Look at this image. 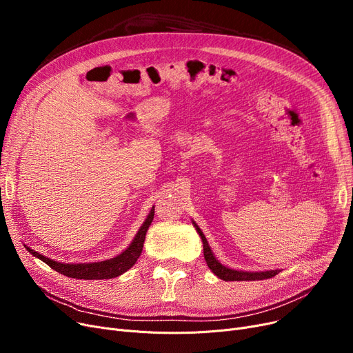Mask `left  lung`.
<instances>
[{
    "instance_id": "left-lung-1",
    "label": "left lung",
    "mask_w": 353,
    "mask_h": 353,
    "mask_svg": "<svg viewBox=\"0 0 353 353\" xmlns=\"http://www.w3.org/2000/svg\"><path fill=\"white\" fill-rule=\"evenodd\" d=\"M192 223L196 229V232L199 233L201 242H203V253H205V259L206 263L209 266V269L219 277V279L225 281V282H236V281H263V279H269V277L276 276L277 273L281 272V269H273V270H261V272H245V270H236L232 268H228L225 265H221L216 256L213 254L206 236L203 234V232L200 230V228L196 225V221L192 220Z\"/></svg>"
}]
</instances>
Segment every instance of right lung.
<instances>
[{"label": "right lung", "instance_id": "1", "mask_svg": "<svg viewBox=\"0 0 353 353\" xmlns=\"http://www.w3.org/2000/svg\"><path fill=\"white\" fill-rule=\"evenodd\" d=\"M154 217V206L152 208L150 213L147 214L145 220L143 221V225L140 226L139 232L136 233L134 239L132 240V243L128 245V248L121 252L120 254L107 259V261L103 262H92V263H61L57 261H52V259L43 256L41 253L35 252L26 246V249L35 256L37 259H40L44 263H47L51 269L57 270L61 274H65L68 277H74V279H84V281H99V279H111V277H117L127 272L130 268H133L134 263L137 262V259L141 254L143 250V243L145 239V233L150 228L152 221Z\"/></svg>", "mask_w": 353, "mask_h": 353}]
</instances>
